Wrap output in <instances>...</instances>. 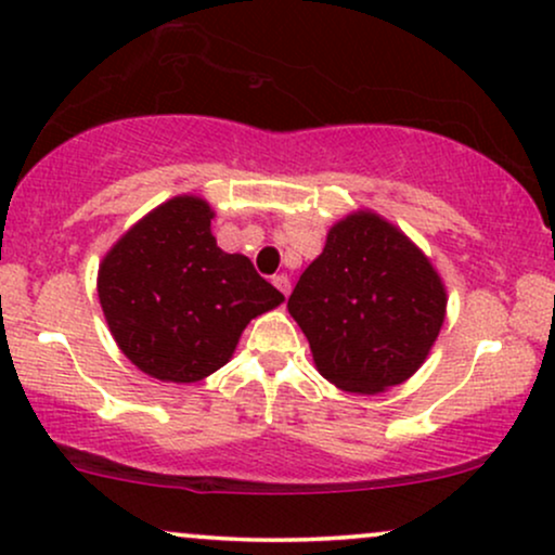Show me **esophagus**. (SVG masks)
I'll return each instance as SVG.
<instances>
[{"label":"esophagus","mask_w":555,"mask_h":555,"mask_svg":"<svg viewBox=\"0 0 555 555\" xmlns=\"http://www.w3.org/2000/svg\"><path fill=\"white\" fill-rule=\"evenodd\" d=\"M272 285H275V288L283 293L285 298L291 296V278L288 275H275V278H272Z\"/></svg>","instance_id":"1"}]
</instances>
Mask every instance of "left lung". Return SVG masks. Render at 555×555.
<instances>
[{
    "mask_svg": "<svg viewBox=\"0 0 555 555\" xmlns=\"http://www.w3.org/2000/svg\"><path fill=\"white\" fill-rule=\"evenodd\" d=\"M448 291L429 257L373 210L326 234L288 298L313 365L341 391L375 396L420 371L442 330Z\"/></svg>",
    "mask_w": 555,
    "mask_h": 555,
    "instance_id": "left-lung-1",
    "label": "left lung"
}]
</instances>
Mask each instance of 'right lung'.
<instances>
[{
	"instance_id": "obj_1",
	"label": "right lung",
	"mask_w": 555,
	"mask_h": 555,
	"mask_svg": "<svg viewBox=\"0 0 555 555\" xmlns=\"http://www.w3.org/2000/svg\"><path fill=\"white\" fill-rule=\"evenodd\" d=\"M197 195L156 205L111 246L98 296L120 352L164 383H197L223 367L251 319L283 304L249 257L225 255Z\"/></svg>"
}]
</instances>
